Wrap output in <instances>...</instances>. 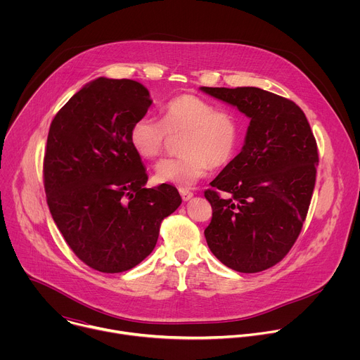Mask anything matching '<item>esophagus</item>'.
I'll list each match as a JSON object with an SVG mask.
<instances>
[{"mask_svg": "<svg viewBox=\"0 0 360 360\" xmlns=\"http://www.w3.org/2000/svg\"><path fill=\"white\" fill-rule=\"evenodd\" d=\"M179 193H181V196H182L184 200H189V199L193 196V193H192L191 191L185 189V188H181V189H179Z\"/></svg>", "mask_w": 360, "mask_h": 360, "instance_id": "34e87169", "label": "esophagus"}]
</instances>
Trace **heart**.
Listing matches in <instances>:
<instances>
[{
    "instance_id": "heart-1",
    "label": "heart",
    "mask_w": 360,
    "mask_h": 360,
    "mask_svg": "<svg viewBox=\"0 0 360 360\" xmlns=\"http://www.w3.org/2000/svg\"><path fill=\"white\" fill-rule=\"evenodd\" d=\"M181 136L178 158L157 164L160 184L191 186L214 168L228 165L242 141V127L231 110H217L212 102L193 94H182L161 108V121L150 115L138 118L129 129V142L143 160H155L171 136Z\"/></svg>"
}]
</instances>
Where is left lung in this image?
Returning a JSON list of instances; mask_svg holds the SVG:
<instances>
[{
    "mask_svg": "<svg viewBox=\"0 0 360 360\" xmlns=\"http://www.w3.org/2000/svg\"><path fill=\"white\" fill-rule=\"evenodd\" d=\"M200 91L250 120L242 150L205 191L212 207L205 238L225 266L265 271L290 250L309 210L319 162L314 132L293 101L265 89Z\"/></svg>",
    "mask_w": 360,
    "mask_h": 360,
    "instance_id": "8db88e82",
    "label": "left lung"
}]
</instances>
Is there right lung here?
<instances>
[{
	"label": "right lung",
	"instance_id": "1",
	"mask_svg": "<svg viewBox=\"0 0 360 360\" xmlns=\"http://www.w3.org/2000/svg\"><path fill=\"white\" fill-rule=\"evenodd\" d=\"M152 104L132 79L96 78L51 122L44 157L46 203L56 225L89 268L118 274L153 250L164 218L182 199L175 186L145 188L148 175L129 142Z\"/></svg>",
	"mask_w": 360,
	"mask_h": 360
}]
</instances>
